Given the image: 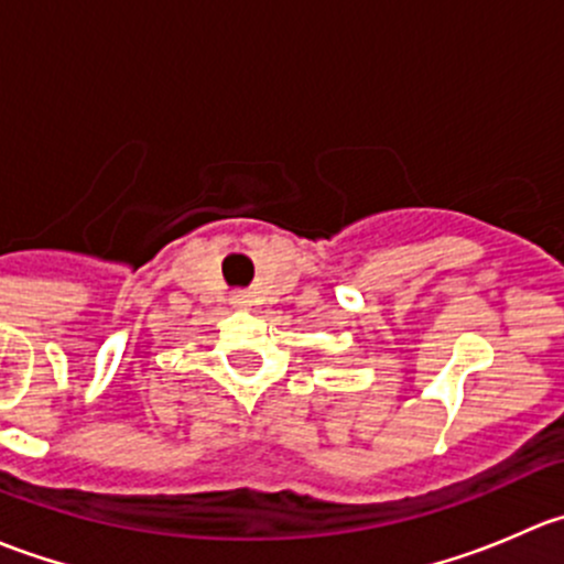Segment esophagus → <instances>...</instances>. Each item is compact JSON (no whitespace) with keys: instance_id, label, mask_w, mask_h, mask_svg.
<instances>
[{"instance_id":"1","label":"esophagus","mask_w":564,"mask_h":564,"mask_svg":"<svg viewBox=\"0 0 564 564\" xmlns=\"http://www.w3.org/2000/svg\"><path fill=\"white\" fill-rule=\"evenodd\" d=\"M231 305H235V308H248L250 294L246 292V289H237V292H231Z\"/></svg>"}]
</instances>
